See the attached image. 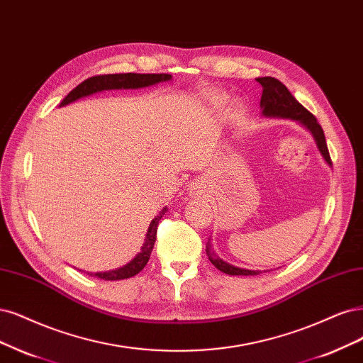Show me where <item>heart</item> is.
<instances>
[{"label": "heart", "instance_id": "b5f03b06", "mask_svg": "<svg viewBox=\"0 0 363 363\" xmlns=\"http://www.w3.org/2000/svg\"><path fill=\"white\" fill-rule=\"evenodd\" d=\"M215 102H216V104H218V105H222V104H223V102H225V101H223V99H222V97H218V99H216V101H215ZM237 112H240V108H237Z\"/></svg>", "mask_w": 363, "mask_h": 363}]
</instances>
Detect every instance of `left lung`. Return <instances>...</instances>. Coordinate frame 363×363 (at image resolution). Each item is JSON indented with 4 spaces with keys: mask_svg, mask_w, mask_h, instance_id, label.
I'll return each instance as SVG.
<instances>
[{
    "mask_svg": "<svg viewBox=\"0 0 363 363\" xmlns=\"http://www.w3.org/2000/svg\"><path fill=\"white\" fill-rule=\"evenodd\" d=\"M257 81L262 86V94H261L262 114L267 117L291 118V120L302 123L303 126L308 128L311 130V133L314 135V138L317 141V145L320 148L323 157L326 159L328 164L332 165V159L329 155L326 138H324V132L320 126V123L317 121L315 116H312L305 106L298 104L294 99V96L289 91V89H286V86L279 79L272 78V77H264V78H257ZM206 252H207V257H208L211 264L223 273L243 274V277H254V274H259V272L234 267V266L228 264V262L222 261L219 257H216L213 252H211L210 243H207V246H206Z\"/></svg>",
    "mask_w": 363,
    "mask_h": 363,
    "instance_id": "8db88e82",
    "label": "left lung"
}]
</instances>
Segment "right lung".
Instances as JSON below:
<instances>
[{"label": "right lung", "mask_w": 363, "mask_h": 363, "mask_svg": "<svg viewBox=\"0 0 363 363\" xmlns=\"http://www.w3.org/2000/svg\"><path fill=\"white\" fill-rule=\"evenodd\" d=\"M171 79V74L168 73H114V74H97V77H91L89 79L82 81L78 86L74 89L61 101L60 106H65L70 102L78 101V99L89 96L102 90H116V89H143V86L155 85L162 81ZM167 208L159 211V215L152 220L147 231V237L144 246L141 247V252L136 255L129 264H126L121 269L105 272V273H86L90 277H97L104 281H120V279H128L138 274L148 262L150 254L153 251V246L156 242V233H157V225L160 218L165 215Z\"/></svg>", "instance_id": "1"}]
</instances>
